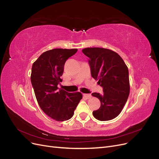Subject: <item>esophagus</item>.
Segmentation results:
<instances>
[{"label":"esophagus","instance_id":"34e87169","mask_svg":"<svg viewBox=\"0 0 159 159\" xmlns=\"http://www.w3.org/2000/svg\"><path fill=\"white\" fill-rule=\"evenodd\" d=\"M83 96L84 97V98H86V99H90L92 98V95L90 94H86V93H84L83 94Z\"/></svg>","mask_w":159,"mask_h":159}]
</instances>
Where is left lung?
Segmentation results:
<instances>
[{
	"mask_svg": "<svg viewBox=\"0 0 159 159\" xmlns=\"http://www.w3.org/2000/svg\"><path fill=\"white\" fill-rule=\"evenodd\" d=\"M82 51L89 58L92 77L103 88L102 95L92 93L101 102L100 108L93 115L99 121L114 119L121 113L129 95L128 67L120 55L110 49L88 47Z\"/></svg>",
	"mask_w": 159,
	"mask_h": 159,
	"instance_id": "8db88e82",
	"label": "left lung"
}]
</instances>
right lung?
Here are the masks:
<instances>
[{"instance_id":"1","label":"right lung","mask_w":159,"mask_h":159,"mask_svg":"<svg viewBox=\"0 0 159 159\" xmlns=\"http://www.w3.org/2000/svg\"><path fill=\"white\" fill-rule=\"evenodd\" d=\"M77 49H54L41 54L32 67L30 79L38 104L53 120L64 121L71 119L82 98L80 92L68 93L59 89L62 81L66 61L77 52Z\"/></svg>"}]
</instances>
